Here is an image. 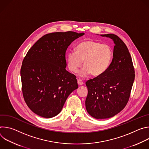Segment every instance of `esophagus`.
I'll return each instance as SVG.
<instances>
[{"label":"esophagus","mask_w":149,"mask_h":149,"mask_svg":"<svg viewBox=\"0 0 149 149\" xmlns=\"http://www.w3.org/2000/svg\"><path fill=\"white\" fill-rule=\"evenodd\" d=\"M77 81H78V85H79V86H82V85H83V84H84L83 81H82L81 79H78Z\"/></svg>","instance_id":"34e87169"}]
</instances>
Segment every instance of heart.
Here are the masks:
<instances>
[{
	"mask_svg": "<svg viewBox=\"0 0 149 149\" xmlns=\"http://www.w3.org/2000/svg\"><path fill=\"white\" fill-rule=\"evenodd\" d=\"M75 52H70L67 61L70 70L77 73L83 65L80 75L86 77L90 74L99 77L109 68L113 52L111 47L107 44L88 39L81 42L75 47Z\"/></svg>",
	"mask_w": 149,
	"mask_h": 149,
	"instance_id": "obj_1",
	"label": "heart"
}]
</instances>
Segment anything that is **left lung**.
<instances>
[{
	"instance_id": "left-lung-1",
	"label": "left lung",
	"mask_w": 149,
	"mask_h": 149,
	"mask_svg": "<svg viewBox=\"0 0 149 149\" xmlns=\"http://www.w3.org/2000/svg\"><path fill=\"white\" fill-rule=\"evenodd\" d=\"M115 44L113 58L108 70L88 80L86 107L97 119L108 118L120 113L129 101L135 77L132 56L124 42L114 34L101 35Z\"/></svg>"
}]
</instances>
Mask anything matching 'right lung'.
I'll return each mask as SVG.
<instances>
[{
    "instance_id": "add662e5",
    "label": "right lung",
    "mask_w": 149,
    "mask_h": 149,
    "mask_svg": "<svg viewBox=\"0 0 149 149\" xmlns=\"http://www.w3.org/2000/svg\"><path fill=\"white\" fill-rule=\"evenodd\" d=\"M84 35L72 31L46 34L27 52L20 69L22 89L25 102L36 114L56 116L78 88L76 76L65 69V53L72 42Z\"/></svg>"
}]
</instances>
